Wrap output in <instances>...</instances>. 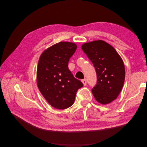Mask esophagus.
<instances>
[{
    "instance_id": "obj_1",
    "label": "esophagus",
    "mask_w": 147,
    "mask_h": 147,
    "mask_svg": "<svg viewBox=\"0 0 147 147\" xmlns=\"http://www.w3.org/2000/svg\"><path fill=\"white\" fill-rule=\"evenodd\" d=\"M82 82L83 84H84V86L86 85V84H87V81H86V79H83L82 80Z\"/></svg>"
}]
</instances>
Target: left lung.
Here are the masks:
<instances>
[{"label":"left lung","mask_w":147,"mask_h":147,"mask_svg":"<svg viewBox=\"0 0 147 147\" xmlns=\"http://www.w3.org/2000/svg\"><path fill=\"white\" fill-rule=\"evenodd\" d=\"M84 53L94 65L97 83L92 89L96 100L107 104L117 99L125 78V69L121 57L109 43L96 40L84 43Z\"/></svg>","instance_id":"obj_1"}]
</instances>
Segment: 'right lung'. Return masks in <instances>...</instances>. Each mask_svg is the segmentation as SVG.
Masks as SVG:
<instances>
[{
  "label": "right lung",
  "mask_w": 147,
  "mask_h": 147,
  "mask_svg": "<svg viewBox=\"0 0 147 147\" xmlns=\"http://www.w3.org/2000/svg\"><path fill=\"white\" fill-rule=\"evenodd\" d=\"M76 50V44L61 42L47 49L40 57L38 88L48 103L57 109L70 107L78 90L83 86L68 67L69 59Z\"/></svg>",
  "instance_id": "1"
}]
</instances>
